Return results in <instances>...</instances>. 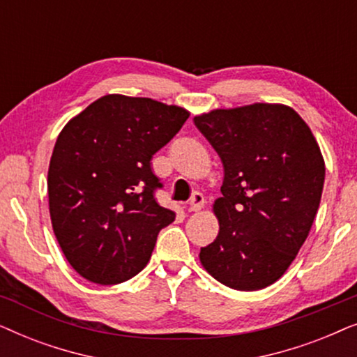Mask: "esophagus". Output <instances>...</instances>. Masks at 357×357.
<instances>
[{
	"label": "esophagus",
	"mask_w": 357,
	"mask_h": 357,
	"mask_svg": "<svg viewBox=\"0 0 357 357\" xmlns=\"http://www.w3.org/2000/svg\"><path fill=\"white\" fill-rule=\"evenodd\" d=\"M203 206H204L203 193L195 192L188 202V211H198V209H202Z\"/></svg>",
	"instance_id": "34e87169"
}]
</instances>
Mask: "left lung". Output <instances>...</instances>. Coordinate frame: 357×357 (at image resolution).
<instances>
[{"label":"left lung","mask_w":357,"mask_h":357,"mask_svg":"<svg viewBox=\"0 0 357 357\" xmlns=\"http://www.w3.org/2000/svg\"><path fill=\"white\" fill-rule=\"evenodd\" d=\"M193 123L224 167L219 234L199 260L214 280L257 291L284 275L319 211L325 164L312 131L286 105L213 110Z\"/></svg>","instance_id":"1"}]
</instances>
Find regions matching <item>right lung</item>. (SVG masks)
<instances>
[{
    "mask_svg": "<svg viewBox=\"0 0 357 357\" xmlns=\"http://www.w3.org/2000/svg\"><path fill=\"white\" fill-rule=\"evenodd\" d=\"M190 114L146 97L104 96L68 121L48 169L53 232L70 265L97 284H119L148 265L175 213L151 159Z\"/></svg>",
    "mask_w": 357,
    "mask_h": 357,
    "instance_id": "obj_1",
    "label": "right lung"
}]
</instances>
